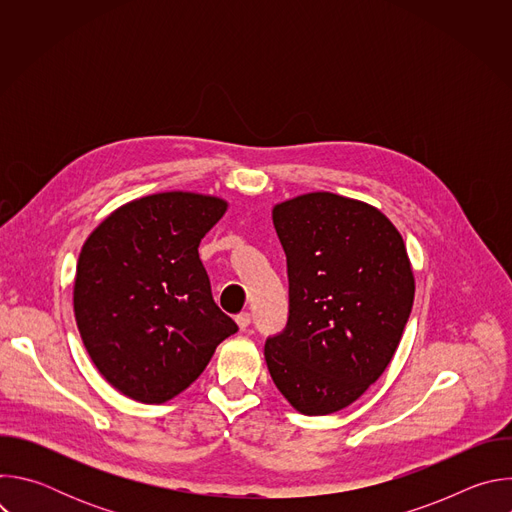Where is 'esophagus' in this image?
Returning a JSON list of instances; mask_svg holds the SVG:
<instances>
[{
  "label": "esophagus",
  "instance_id": "34e87169",
  "mask_svg": "<svg viewBox=\"0 0 512 512\" xmlns=\"http://www.w3.org/2000/svg\"><path fill=\"white\" fill-rule=\"evenodd\" d=\"M235 322H237V326H239L241 330H245V328H249V324H251V314H249V312H241V314L235 318Z\"/></svg>",
  "mask_w": 512,
  "mask_h": 512
}]
</instances>
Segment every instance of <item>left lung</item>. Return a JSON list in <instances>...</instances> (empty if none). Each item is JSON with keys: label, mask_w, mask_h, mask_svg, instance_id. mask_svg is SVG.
<instances>
[{"label": "left lung", "mask_w": 512, "mask_h": 512, "mask_svg": "<svg viewBox=\"0 0 512 512\" xmlns=\"http://www.w3.org/2000/svg\"><path fill=\"white\" fill-rule=\"evenodd\" d=\"M289 320L265 344L269 375L304 415H330L379 381L409 320L415 277L401 233L375 206L332 192L277 202Z\"/></svg>", "instance_id": "8db88e82"}]
</instances>
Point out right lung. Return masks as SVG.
<instances>
[{
  "instance_id": "1",
  "label": "right lung",
  "mask_w": 512,
  "mask_h": 512,
  "mask_svg": "<svg viewBox=\"0 0 512 512\" xmlns=\"http://www.w3.org/2000/svg\"><path fill=\"white\" fill-rule=\"evenodd\" d=\"M227 208L221 196L156 192L115 208L87 237L72 306L95 367L125 397L174 399L237 332L198 257Z\"/></svg>"
}]
</instances>
